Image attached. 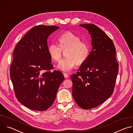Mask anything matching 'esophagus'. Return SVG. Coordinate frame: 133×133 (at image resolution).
Masks as SVG:
<instances>
[{
	"instance_id": "obj_1",
	"label": "esophagus",
	"mask_w": 133,
	"mask_h": 133,
	"mask_svg": "<svg viewBox=\"0 0 133 133\" xmlns=\"http://www.w3.org/2000/svg\"><path fill=\"white\" fill-rule=\"evenodd\" d=\"M64 77H65V78H68V75L67 74V73H64Z\"/></svg>"
}]
</instances>
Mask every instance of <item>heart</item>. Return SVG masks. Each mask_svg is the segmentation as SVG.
Instances as JSON below:
<instances>
[{"label": "heart", "instance_id": "1", "mask_svg": "<svg viewBox=\"0 0 133 133\" xmlns=\"http://www.w3.org/2000/svg\"><path fill=\"white\" fill-rule=\"evenodd\" d=\"M59 45L50 44L48 47V53L51 59L59 61L65 51L66 57L58 63L57 68L69 71L76 65L83 64L88 58L90 48L87 42L81 41L80 36L71 31H66L58 38Z\"/></svg>", "mask_w": 133, "mask_h": 133}]
</instances>
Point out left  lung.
<instances>
[{"label":"left lung","mask_w":133,"mask_h":133,"mask_svg":"<svg viewBox=\"0 0 133 133\" xmlns=\"http://www.w3.org/2000/svg\"><path fill=\"white\" fill-rule=\"evenodd\" d=\"M91 37L92 50L79 71L71 76L72 96L82 108L96 107L112 95L118 72L116 49L110 38L94 24L80 25Z\"/></svg>","instance_id":"left-lung-1"}]
</instances>
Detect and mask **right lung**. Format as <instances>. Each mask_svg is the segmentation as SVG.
Wrapping results in <instances>:
<instances>
[{
	"mask_svg": "<svg viewBox=\"0 0 133 133\" xmlns=\"http://www.w3.org/2000/svg\"><path fill=\"white\" fill-rule=\"evenodd\" d=\"M59 28L45 25L32 27L13 51L10 75L16 97L34 110H46L51 106L65 78L62 72L50 71L54 68L48 51V37Z\"/></svg>",
	"mask_w": 133,
	"mask_h": 133,
	"instance_id": "obj_1",
	"label": "right lung"
}]
</instances>
